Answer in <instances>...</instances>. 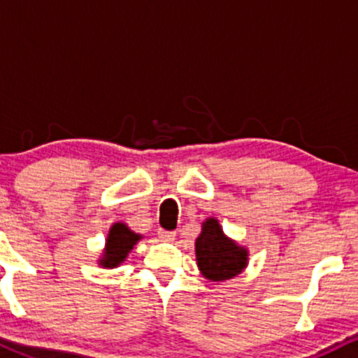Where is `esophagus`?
Instances as JSON below:
<instances>
[{"instance_id":"1","label":"esophagus","mask_w":358,"mask_h":358,"mask_svg":"<svg viewBox=\"0 0 358 358\" xmlns=\"http://www.w3.org/2000/svg\"><path fill=\"white\" fill-rule=\"evenodd\" d=\"M158 237L162 241H165V242H171L176 237V232H173V231H163V229H159Z\"/></svg>"}]
</instances>
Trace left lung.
<instances>
[{"label":"left lung","instance_id":"1","mask_svg":"<svg viewBox=\"0 0 358 358\" xmlns=\"http://www.w3.org/2000/svg\"><path fill=\"white\" fill-rule=\"evenodd\" d=\"M196 262L202 274L212 281H224L241 273L248 264V250L229 241L215 219L205 220L195 242Z\"/></svg>","mask_w":358,"mask_h":358}]
</instances>
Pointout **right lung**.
Masks as SVG:
<instances>
[{
    "mask_svg": "<svg viewBox=\"0 0 358 358\" xmlns=\"http://www.w3.org/2000/svg\"><path fill=\"white\" fill-rule=\"evenodd\" d=\"M139 241L138 234L131 232L124 224H114L110 227L106 244V254L101 259V264L104 268H116L124 261L127 252L133 249V245Z\"/></svg>",
    "mask_w": 358,
    "mask_h": 358,
    "instance_id": "add662e5",
    "label": "right lung"
}]
</instances>
